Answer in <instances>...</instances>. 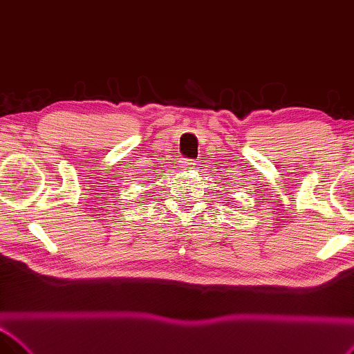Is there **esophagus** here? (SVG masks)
<instances>
[{
	"instance_id": "obj_1",
	"label": "esophagus",
	"mask_w": 354,
	"mask_h": 354,
	"mask_svg": "<svg viewBox=\"0 0 354 354\" xmlns=\"http://www.w3.org/2000/svg\"><path fill=\"white\" fill-rule=\"evenodd\" d=\"M192 165H194V162L192 160H184L182 162V167H192Z\"/></svg>"
}]
</instances>
